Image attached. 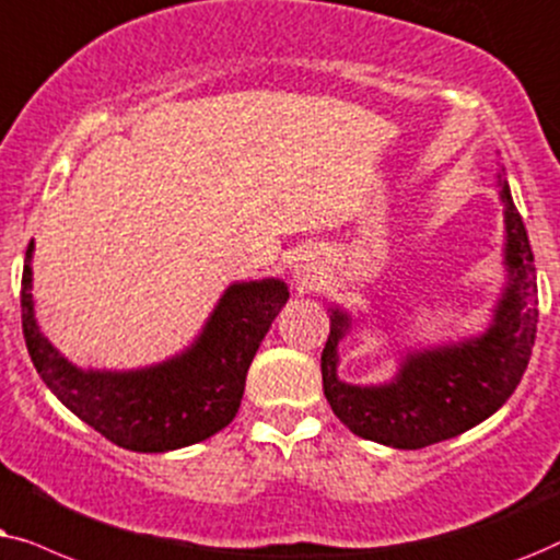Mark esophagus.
I'll list each match as a JSON object with an SVG mask.
<instances>
[{
    "label": "esophagus",
    "mask_w": 560,
    "mask_h": 560,
    "mask_svg": "<svg viewBox=\"0 0 560 560\" xmlns=\"http://www.w3.org/2000/svg\"><path fill=\"white\" fill-rule=\"evenodd\" d=\"M294 279L302 289H315V287H319V281H323V271H319V266L315 264V260L302 258L294 268Z\"/></svg>",
    "instance_id": "1"
}]
</instances>
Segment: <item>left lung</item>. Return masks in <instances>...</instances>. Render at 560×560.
I'll list each match as a JSON object with an SVG mask.
<instances>
[{
    "label": "left lung",
    "instance_id": "8db88e82",
    "mask_svg": "<svg viewBox=\"0 0 560 560\" xmlns=\"http://www.w3.org/2000/svg\"><path fill=\"white\" fill-rule=\"evenodd\" d=\"M504 202L510 284L494 323L481 338L409 355L399 376L384 386H350L338 374V342L348 315L332 310L323 348V389L332 412L350 432L392 448L417 451L448 441L494 415L523 378L538 332V281L527 230L499 178Z\"/></svg>",
    "mask_w": 560,
    "mask_h": 560
}]
</instances>
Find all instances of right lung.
I'll list each match as a JSON object with an SVG mask.
<instances>
[{
    "label": "right lung",
    "instance_id": "add662e5",
    "mask_svg": "<svg viewBox=\"0 0 560 560\" xmlns=\"http://www.w3.org/2000/svg\"><path fill=\"white\" fill-rule=\"evenodd\" d=\"M33 243L22 268V335L37 374L79 420L136 453H163L207 441L241 407L253 355L289 300L279 279L245 281L222 294L186 353L140 371H81L46 340L35 319Z\"/></svg>",
    "mask_w": 560,
    "mask_h": 560
}]
</instances>
